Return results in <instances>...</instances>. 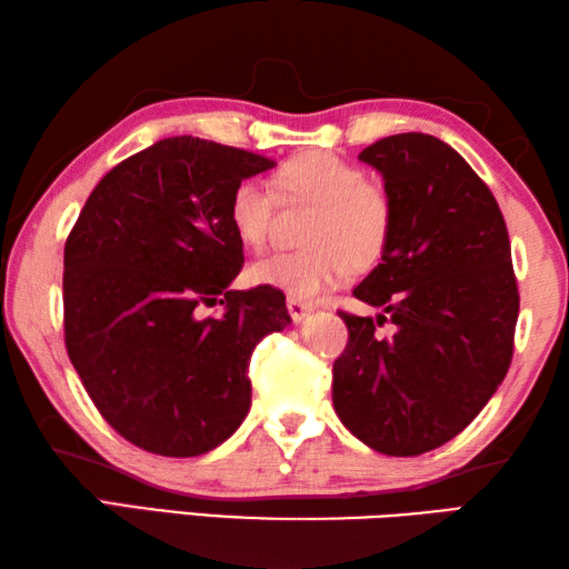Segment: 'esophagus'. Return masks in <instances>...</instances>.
Listing matches in <instances>:
<instances>
[{
  "instance_id": "34e87169",
  "label": "esophagus",
  "mask_w": 569,
  "mask_h": 569,
  "mask_svg": "<svg viewBox=\"0 0 569 569\" xmlns=\"http://www.w3.org/2000/svg\"><path fill=\"white\" fill-rule=\"evenodd\" d=\"M286 306H288V313H291V319H293L296 323L306 321L308 316H311V311H313V306H311V303L298 301V298H288Z\"/></svg>"
}]
</instances>
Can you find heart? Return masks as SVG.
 I'll return each mask as SVG.
<instances>
[{"mask_svg": "<svg viewBox=\"0 0 569 569\" xmlns=\"http://www.w3.org/2000/svg\"><path fill=\"white\" fill-rule=\"evenodd\" d=\"M278 196L283 203H313L303 243L293 253H271L248 268L256 286L283 291L298 301H313L341 286L356 268H369L387 250L393 208L387 190L369 182L363 170L331 152H308L278 170ZM278 198L261 180L246 178L230 192L228 220L238 240L263 248L271 233Z\"/></svg>", "mask_w": 569, "mask_h": 569, "instance_id": "b5f03b06", "label": "heart"}]
</instances>
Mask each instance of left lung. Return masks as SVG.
<instances>
[{
	"label": "left lung",
	"instance_id": "8db88e82",
	"mask_svg": "<svg viewBox=\"0 0 569 569\" xmlns=\"http://www.w3.org/2000/svg\"><path fill=\"white\" fill-rule=\"evenodd\" d=\"M393 223L381 263L353 288L377 319L341 313L333 409L366 447L417 457L455 439L495 397L515 349L519 293L507 226L469 162L435 134L366 148ZM398 326L389 340L378 326Z\"/></svg>",
	"mask_w": 569,
	"mask_h": 569
}]
</instances>
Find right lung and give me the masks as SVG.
<instances>
[{"label": "right lung", "instance_id": "right-lung-1", "mask_svg": "<svg viewBox=\"0 0 569 569\" xmlns=\"http://www.w3.org/2000/svg\"><path fill=\"white\" fill-rule=\"evenodd\" d=\"M273 166L192 134L158 140L98 182L67 238V353L134 447L200 457L246 419L250 353L291 316L278 288H228L243 266L228 200ZM216 302L224 313L203 320Z\"/></svg>", "mask_w": 569, "mask_h": 569}]
</instances>
